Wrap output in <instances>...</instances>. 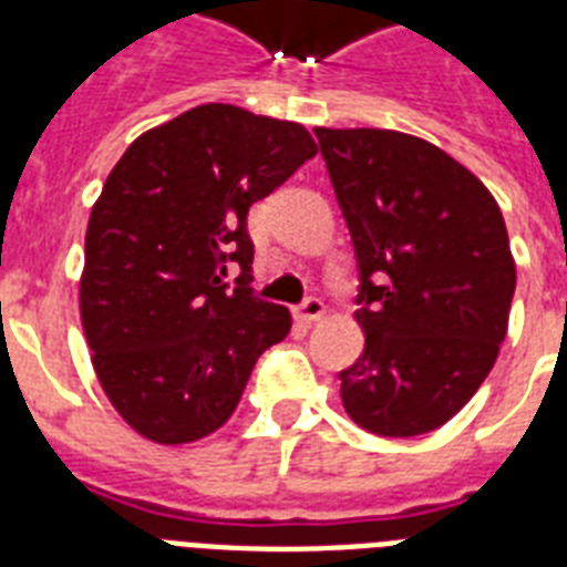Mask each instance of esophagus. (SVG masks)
Listing matches in <instances>:
<instances>
[{
    "label": "esophagus",
    "mask_w": 567,
    "mask_h": 567,
    "mask_svg": "<svg viewBox=\"0 0 567 567\" xmlns=\"http://www.w3.org/2000/svg\"><path fill=\"white\" fill-rule=\"evenodd\" d=\"M323 311H327L323 300H318V297H309V300L302 302V306H297L293 318L302 320V323H315V320L323 318Z\"/></svg>",
    "instance_id": "obj_1"
}]
</instances>
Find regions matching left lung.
Instances as JSON below:
<instances>
[{"instance_id": "1", "label": "left lung", "mask_w": 567, "mask_h": 567, "mask_svg": "<svg viewBox=\"0 0 567 567\" xmlns=\"http://www.w3.org/2000/svg\"><path fill=\"white\" fill-rule=\"evenodd\" d=\"M359 261L364 353L338 373L362 430H439L476 394L509 327L515 258L483 182L430 141L315 128Z\"/></svg>"}]
</instances>
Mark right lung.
<instances>
[{
    "label": "right lung",
    "mask_w": 567,
    "mask_h": 567,
    "mask_svg": "<svg viewBox=\"0 0 567 567\" xmlns=\"http://www.w3.org/2000/svg\"><path fill=\"white\" fill-rule=\"evenodd\" d=\"M315 153L300 123L208 102L144 132L109 173L79 306L102 391L144 439L220 430L258 355L291 332V311L249 288L247 212Z\"/></svg>",
    "instance_id": "add662e5"
}]
</instances>
